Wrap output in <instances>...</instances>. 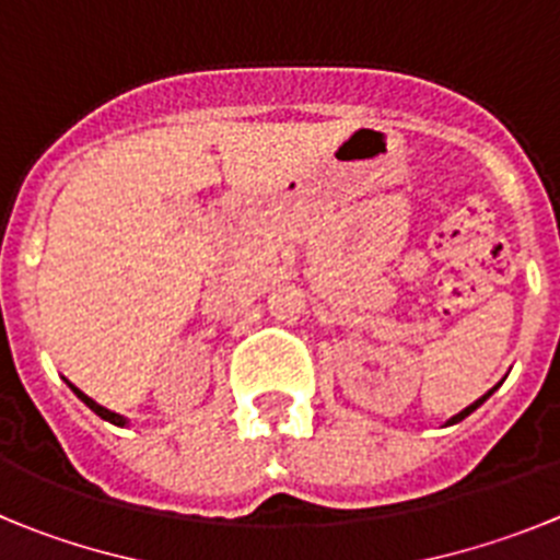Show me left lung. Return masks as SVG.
<instances>
[{
    "instance_id": "8db88e82",
    "label": "left lung",
    "mask_w": 560,
    "mask_h": 560,
    "mask_svg": "<svg viewBox=\"0 0 560 560\" xmlns=\"http://www.w3.org/2000/svg\"><path fill=\"white\" fill-rule=\"evenodd\" d=\"M493 389H497V387H493ZM493 389H491V393H493ZM491 393H488V395H491ZM488 395H482V398H479V400H474L471 407H465V409H463V412H457V415H454V418H452V420H448V427H452V423H459V420H463V418H468V415H471V412H474V409H477V407H479V404H482V400H485V398H488Z\"/></svg>"
}]
</instances>
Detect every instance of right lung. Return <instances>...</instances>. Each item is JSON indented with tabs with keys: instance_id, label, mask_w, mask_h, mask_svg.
<instances>
[{
	"instance_id": "obj_1",
	"label": "right lung",
	"mask_w": 560,
	"mask_h": 560,
	"mask_svg": "<svg viewBox=\"0 0 560 560\" xmlns=\"http://www.w3.org/2000/svg\"><path fill=\"white\" fill-rule=\"evenodd\" d=\"M67 384H69V381H67ZM69 387H72V384H69ZM72 393H75L78 398H81L83 404H86V407L92 409V412L101 415L103 420H108V423H114V427H128V420L122 418V415H117V412H112V409H106V407H101V404H95V400L89 398V395H83L81 389H78V387H72Z\"/></svg>"
}]
</instances>
